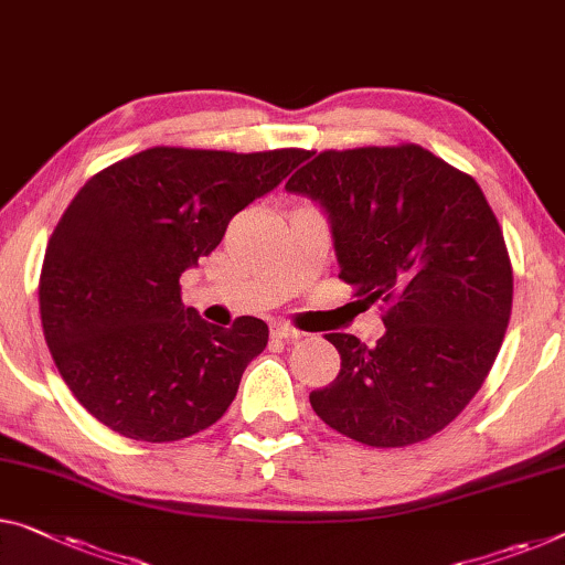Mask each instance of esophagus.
<instances>
[{
	"instance_id": "1",
	"label": "esophagus",
	"mask_w": 565,
	"mask_h": 565,
	"mask_svg": "<svg viewBox=\"0 0 565 565\" xmlns=\"http://www.w3.org/2000/svg\"><path fill=\"white\" fill-rule=\"evenodd\" d=\"M271 334L276 337V340H286V342H297V340H301V337H305V332L294 330V327L284 324V322L271 324Z\"/></svg>"
}]
</instances>
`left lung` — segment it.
I'll list each match as a JSON object with an SVG mask.
<instances>
[{
  "label": "left lung",
  "instance_id": "obj_1",
  "mask_svg": "<svg viewBox=\"0 0 565 565\" xmlns=\"http://www.w3.org/2000/svg\"><path fill=\"white\" fill-rule=\"evenodd\" d=\"M286 192L327 215L340 279L388 305L375 348L327 334L342 363L309 393L315 414L381 449L441 431L482 388L512 309L508 248L479 184L403 145L322 151Z\"/></svg>",
  "mask_w": 565,
  "mask_h": 565
}]
</instances>
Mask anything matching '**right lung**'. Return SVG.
Here are the masks:
<instances>
[{
  "instance_id": "1",
  "label": "right lung",
  "mask_w": 565,
  "mask_h": 565,
  "mask_svg": "<svg viewBox=\"0 0 565 565\" xmlns=\"http://www.w3.org/2000/svg\"><path fill=\"white\" fill-rule=\"evenodd\" d=\"M305 149L154 147L83 184L50 235L42 332L81 406L137 441L213 426L264 352V319L231 330L182 305L180 276L213 254L235 213L305 162Z\"/></svg>"
}]
</instances>
